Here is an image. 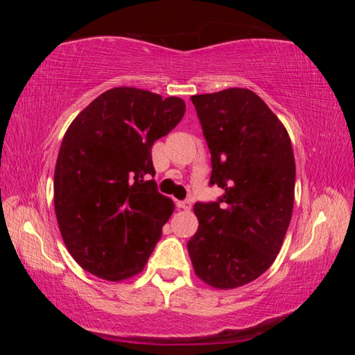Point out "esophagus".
Wrapping results in <instances>:
<instances>
[{
  "label": "esophagus",
  "instance_id": "34e87169",
  "mask_svg": "<svg viewBox=\"0 0 355 355\" xmlns=\"http://www.w3.org/2000/svg\"><path fill=\"white\" fill-rule=\"evenodd\" d=\"M191 200L189 199H184V200H180V202H177V207L178 208H182V209H191Z\"/></svg>",
  "mask_w": 355,
  "mask_h": 355
}]
</instances>
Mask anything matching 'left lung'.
<instances>
[{
    "label": "left lung",
    "instance_id": "left-lung-1",
    "mask_svg": "<svg viewBox=\"0 0 355 355\" xmlns=\"http://www.w3.org/2000/svg\"><path fill=\"white\" fill-rule=\"evenodd\" d=\"M211 153L216 202H196L188 252L196 274L214 288L243 286L268 271L294 205L296 164L277 116L249 89L192 95Z\"/></svg>",
    "mask_w": 355,
    "mask_h": 355
}]
</instances>
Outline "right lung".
Masks as SVG:
<instances>
[{
	"label": "right lung",
	"mask_w": 355,
	"mask_h": 355,
	"mask_svg": "<svg viewBox=\"0 0 355 355\" xmlns=\"http://www.w3.org/2000/svg\"><path fill=\"white\" fill-rule=\"evenodd\" d=\"M182 98L114 87L78 114L59 148L55 211L70 255L87 272H141L173 203L156 189L152 146L183 119Z\"/></svg>",
	"instance_id": "1"
}]
</instances>
